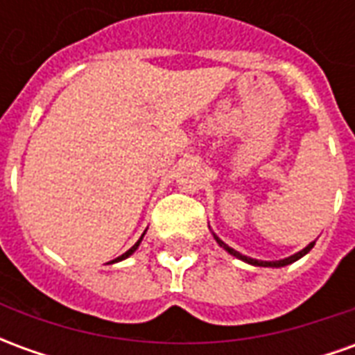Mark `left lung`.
Masks as SVG:
<instances>
[{"label":"left lung","instance_id":"8db88e82","mask_svg":"<svg viewBox=\"0 0 355 355\" xmlns=\"http://www.w3.org/2000/svg\"><path fill=\"white\" fill-rule=\"evenodd\" d=\"M213 238L216 239V243H218V245L223 247V249H226V251H228V253H230V254H234L236 259L247 262V264H253V266H262V268H282V266H287V264H293V262H297L298 259H302V257H304L306 253H310V249H312V247L315 245V241H312V243H308V245H306L304 249H302V251H298V253L291 254V257H287V259H282V261H257V259L245 257V254L238 253L236 249H232V247L226 245L223 239L216 236L215 232H213Z\"/></svg>","mask_w":355,"mask_h":355}]
</instances>
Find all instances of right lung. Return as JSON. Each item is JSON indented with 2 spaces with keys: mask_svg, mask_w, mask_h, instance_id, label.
<instances>
[{
  "mask_svg": "<svg viewBox=\"0 0 355 355\" xmlns=\"http://www.w3.org/2000/svg\"><path fill=\"white\" fill-rule=\"evenodd\" d=\"M142 238H144V234H142V236H140L139 241H137V243H135V245H132L131 249H129V251H127V253H123V254H121V257H117L116 261H112V262H119V261H123V259H127V257H131V254L135 253V251H137V249H139V245H140V241H142Z\"/></svg>",
  "mask_w": 355,
  "mask_h": 355,
  "instance_id": "1",
  "label": "right lung"
}]
</instances>
